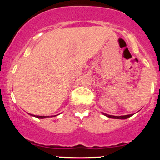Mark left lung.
Here are the masks:
<instances>
[{
    "mask_svg": "<svg viewBox=\"0 0 160 160\" xmlns=\"http://www.w3.org/2000/svg\"><path fill=\"white\" fill-rule=\"evenodd\" d=\"M104 115L107 116L108 118H114V119H127L128 118H130L131 116L133 115L132 114H126V115H122V116H114V115H110V114H104V113H102Z\"/></svg>",
    "mask_w": 160,
    "mask_h": 160,
    "instance_id": "left-lung-1",
    "label": "left lung"
}]
</instances>
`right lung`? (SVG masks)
<instances>
[{"instance_id":"right-lung-1","label":"right lung","mask_w":160,"mask_h":160,"mask_svg":"<svg viewBox=\"0 0 160 160\" xmlns=\"http://www.w3.org/2000/svg\"><path fill=\"white\" fill-rule=\"evenodd\" d=\"M32 116H34V117H36L38 118H40V119H42V118H50V117H55V116L56 115H52V116H39V115H34V114H31ZM58 115V114H57Z\"/></svg>"}]
</instances>
